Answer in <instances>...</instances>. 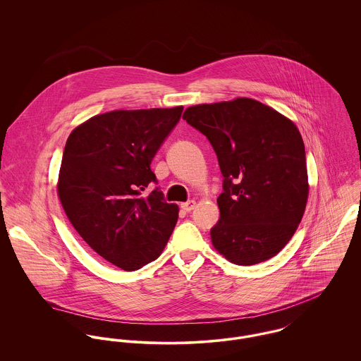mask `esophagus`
I'll use <instances>...</instances> for the list:
<instances>
[{
  "label": "esophagus",
  "mask_w": 361,
  "mask_h": 361,
  "mask_svg": "<svg viewBox=\"0 0 361 361\" xmlns=\"http://www.w3.org/2000/svg\"><path fill=\"white\" fill-rule=\"evenodd\" d=\"M195 207H196V202H195V200H189V202L180 204V208H182L183 211H186V212H190L192 209H195Z\"/></svg>",
  "instance_id": "1"
}]
</instances>
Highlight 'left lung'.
<instances>
[{"mask_svg":"<svg viewBox=\"0 0 361 361\" xmlns=\"http://www.w3.org/2000/svg\"><path fill=\"white\" fill-rule=\"evenodd\" d=\"M183 119L208 139L224 176L214 247L238 265L274 257L296 232L309 196L299 129L253 99L189 106Z\"/></svg>","mask_w":361,"mask_h":361,"instance_id":"1","label":"left lung"}]
</instances>
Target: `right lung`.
<instances>
[{
  "mask_svg": "<svg viewBox=\"0 0 361 361\" xmlns=\"http://www.w3.org/2000/svg\"><path fill=\"white\" fill-rule=\"evenodd\" d=\"M183 106L111 111L73 129L62 155L58 196L71 224L102 257L136 271L154 261L178 221V206L154 190L150 165Z\"/></svg>",
  "mask_w": 361,
  "mask_h": 361,
  "instance_id": "right-lung-1",
  "label": "right lung"
}]
</instances>
